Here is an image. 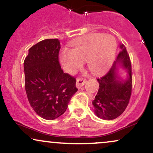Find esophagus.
I'll return each instance as SVG.
<instances>
[{
    "mask_svg": "<svg viewBox=\"0 0 153 153\" xmlns=\"http://www.w3.org/2000/svg\"><path fill=\"white\" fill-rule=\"evenodd\" d=\"M86 82V80L85 79H82L81 78H78L77 79V82H76V86L78 88H81L82 85H84Z\"/></svg>",
    "mask_w": 153,
    "mask_h": 153,
    "instance_id": "34e87169",
    "label": "esophagus"
}]
</instances>
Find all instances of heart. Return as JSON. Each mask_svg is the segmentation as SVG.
<instances>
[{
	"mask_svg": "<svg viewBox=\"0 0 153 153\" xmlns=\"http://www.w3.org/2000/svg\"><path fill=\"white\" fill-rule=\"evenodd\" d=\"M73 49H63L60 60L62 67L70 73L87 61L89 71L101 74L108 69L115 57L117 44L115 38L102 33H91L73 42Z\"/></svg>",
	"mask_w": 153,
	"mask_h": 153,
	"instance_id": "obj_1",
	"label": "heart"
}]
</instances>
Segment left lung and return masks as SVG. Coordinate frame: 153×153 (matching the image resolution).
<instances>
[{
	"mask_svg": "<svg viewBox=\"0 0 153 153\" xmlns=\"http://www.w3.org/2000/svg\"><path fill=\"white\" fill-rule=\"evenodd\" d=\"M120 48L116 61L104 76L97 79L100 88L93 102L97 116L108 120L117 118L125 111L131 96V61L124 45ZM120 64L128 71V78L125 82L117 79L116 71Z\"/></svg>",
	"mask_w": 153,
	"mask_h": 153,
	"instance_id": "obj_1",
	"label": "left lung"
}]
</instances>
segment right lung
Returning a JSON list of instances; mask_svg holds the SVG:
<instances>
[{
  "label": "right lung",
  "mask_w": 153,
  "mask_h": 153,
  "mask_svg": "<svg viewBox=\"0 0 153 153\" xmlns=\"http://www.w3.org/2000/svg\"><path fill=\"white\" fill-rule=\"evenodd\" d=\"M60 49L57 38L41 40L29 49L24 60L25 88L29 103L45 120L62 115L78 91L76 79L64 73L60 67Z\"/></svg>",
  "instance_id": "right-lung-1"
}]
</instances>
